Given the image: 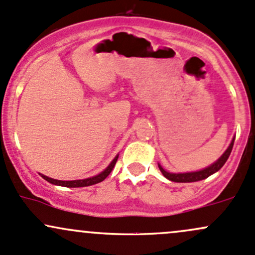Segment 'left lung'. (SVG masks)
Listing matches in <instances>:
<instances>
[{"label":"left lung","mask_w":255,"mask_h":255,"mask_svg":"<svg viewBox=\"0 0 255 255\" xmlns=\"http://www.w3.org/2000/svg\"><path fill=\"white\" fill-rule=\"evenodd\" d=\"M234 142H235V139H232L231 144H230L229 148L226 149V152L224 153V154L221 155V157L219 158V159L216 160L215 163L213 164V165L208 166V168H205L201 171L185 172V174H170V172L164 170V169L161 168L160 165H158V166H159L161 174H163L164 176L166 177V179L170 180V181H174V182H196V181H201V180L207 179V177H209L210 175H213L214 172L220 170V169L223 168L224 164L226 163V160L229 159L230 154H231L232 147H234Z\"/></svg>","instance_id":"1"}]
</instances>
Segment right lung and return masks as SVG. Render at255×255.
I'll return each instance as SVG.
<instances>
[{"label":"right lung","mask_w":255,"mask_h":255,"mask_svg":"<svg viewBox=\"0 0 255 255\" xmlns=\"http://www.w3.org/2000/svg\"><path fill=\"white\" fill-rule=\"evenodd\" d=\"M118 157H119V155H117V157L114 158L113 161H112V163L109 164L108 168H107L105 171H102V172H101V174L96 175V176H94V177H89V179H85V180H74V181H61V180L51 179V177L45 176V175H41V176H42L43 179L46 180V181L53 183V185L64 186V187H86V186H91V185H95V183L102 182L103 180H105L106 177L108 176L109 174H111L112 170H113L114 166H116V163H117V160H118Z\"/></svg>","instance_id":"1"}]
</instances>
